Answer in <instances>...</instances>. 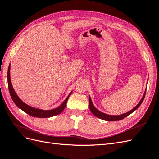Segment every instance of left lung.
Here are the masks:
<instances>
[{"mask_svg":"<svg viewBox=\"0 0 159 159\" xmlns=\"http://www.w3.org/2000/svg\"><path fill=\"white\" fill-rule=\"evenodd\" d=\"M145 94H146V90H145V92L144 93V95L143 97L142 98V99L140 100V101L139 102L138 105L136 106L133 109H132L131 111H129L128 112H126V113H124V114L122 115H107L105 114V113H103L101 111H99L98 109H97L96 108H95V107L93 105V102L91 101V98H90V96L89 97V108H90V111L92 112L93 114L94 115L96 116L97 117L99 118V119H102L104 120H107V121H116V120H122L125 119V117H126L127 116H129V115H130L131 113L133 112L135 110H137V108L140 107V105H141L143 100L144 98V97H145Z\"/></svg>","mask_w":159,"mask_h":159,"instance_id":"8db88e82","label":"left lung"}]
</instances>
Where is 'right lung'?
<instances>
[{"label": "right lung", "instance_id": "1", "mask_svg": "<svg viewBox=\"0 0 159 159\" xmlns=\"http://www.w3.org/2000/svg\"><path fill=\"white\" fill-rule=\"evenodd\" d=\"M10 68H11V65H9L8 69V74H7L8 86L9 93H10L11 97L12 99L13 102H14L15 103V105L19 108H20L22 111H23L24 112L27 113L28 115H29L32 116H34V117L48 118V117H51V116L60 114V113H61L63 111V110L65 109L68 99H69L72 92L69 94V96H68L67 98L65 100V101L62 102V105L58 107L54 108V109L44 111V110L39 109V108H35L34 107H32L28 105H26V104H25L19 97L17 96V94L15 93L14 89H13V87H12L11 80V76H10V69H11Z\"/></svg>", "mask_w": 159, "mask_h": 159}]
</instances>
